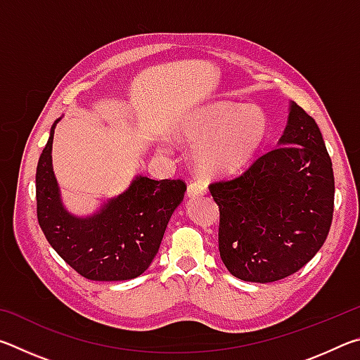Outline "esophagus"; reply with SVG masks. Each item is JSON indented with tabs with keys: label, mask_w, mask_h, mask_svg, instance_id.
I'll return each instance as SVG.
<instances>
[{
	"label": "esophagus",
	"mask_w": 360,
	"mask_h": 360,
	"mask_svg": "<svg viewBox=\"0 0 360 360\" xmlns=\"http://www.w3.org/2000/svg\"><path fill=\"white\" fill-rule=\"evenodd\" d=\"M206 193V186L203 184V182H198V181H193L188 184L187 187V195L188 197H200V195Z\"/></svg>",
	"instance_id": "esophagus-1"
}]
</instances>
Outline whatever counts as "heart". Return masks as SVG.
Listing matches in <instances>:
<instances>
[{"instance_id":"b5f03b06","label":"heart","mask_w":360,"mask_h":360,"mask_svg":"<svg viewBox=\"0 0 360 360\" xmlns=\"http://www.w3.org/2000/svg\"><path fill=\"white\" fill-rule=\"evenodd\" d=\"M268 120L257 106L217 103L186 125V141L198 146L195 157L206 173L240 169L265 139Z\"/></svg>"}]
</instances>
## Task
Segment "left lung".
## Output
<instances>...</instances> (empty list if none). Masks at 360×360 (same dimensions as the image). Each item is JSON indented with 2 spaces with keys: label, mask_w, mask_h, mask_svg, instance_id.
Here are the masks:
<instances>
[{
  "label": "left lung",
  "mask_w": 360,
  "mask_h": 360,
  "mask_svg": "<svg viewBox=\"0 0 360 360\" xmlns=\"http://www.w3.org/2000/svg\"><path fill=\"white\" fill-rule=\"evenodd\" d=\"M219 206V252L231 275L273 283L311 260L330 230L335 179L314 119L298 105L278 148L241 174L210 184Z\"/></svg>",
  "instance_id": "1"
}]
</instances>
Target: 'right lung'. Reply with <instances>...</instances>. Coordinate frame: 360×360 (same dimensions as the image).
Returning <instances> with one entry per match:
<instances>
[{"label": "right lung", "mask_w": 360, "mask_h": 360, "mask_svg": "<svg viewBox=\"0 0 360 360\" xmlns=\"http://www.w3.org/2000/svg\"><path fill=\"white\" fill-rule=\"evenodd\" d=\"M52 139L36 167L38 222L57 254L90 281H125L141 275L160 248L169 217L184 198L182 179L139 176L130 188L92 217H76L60 202L52 172Z\"/></svg>", "instance_id": "add662e5"}]
</instances>
